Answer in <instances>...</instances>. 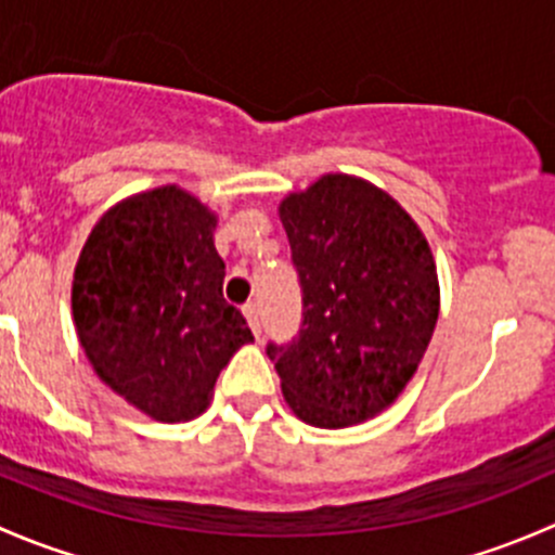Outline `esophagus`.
<instances>
[{
	"label": "esophagus",
	"mask_w": 555,
	"mask_h": 555,
	"mask_svg": "<svg viewBox=\"0 0 555 555\" xmlns=\"http://www.w3.org/2000/svg\"><path fill=\"white\" fill-rule=\"evenodd\" d=\"M242 311H244L246 322H249L251 333H255V335H260V313H257V306H255V304H246Z\"/></svg>",
	"instance_id": "1"
}]
</instances>
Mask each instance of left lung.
Listing matches in <instances>:
<instances>
[{
	"label": "left lung",
	"mask_w": 555,
	"mask_h": 555,
	"mask_svg": "<svg viewBox=\"0 0 555 555\" xmlns=\"http://www.w3.org/2000/svg\"><path fill=\"white\" fill-rule=\"evenodd\" d=\"M279 217L304 287L289 346L268 344L300 422L344 429L386 411L418 371L440 311L427 236L382 188L322 173Z\"/></svg>",
	"instance_id": "left-lung-1"
}]
</instances>
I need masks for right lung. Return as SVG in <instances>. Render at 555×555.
<instances>
[{
	"mask_svg": "<svg viewBox=\"0 0 555 555\" xmlns=\"http://www.w3.org/2000/svg\"><path fill=\"white\" fill-rule=\"evenodd\" d=\"M217 215L179 184L128 195L99 217L72 279L77 338L96 376L155 422L206 411L231 357L251 344L222 298Z\"/></svg>",
	"mask_w": 555,
	"mask_h": 555,
	"instance_id": "right-lung-1",
	"label": "right lung"
}]
</instances>
